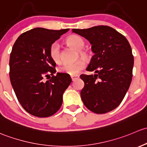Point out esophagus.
Wrapping results in <instances>:
<instances>
[{"instance_id": "34e87169", "label": "esophagus", "mask_w": 147, "mask_h": 147, "mask_svg": "<svg viewBox=\"0 0 147 147\" xmlns=\"http://www.w3.org/2000/svg\"><path fill=\"white\" fill-rule=\"evenodd\" d=\"M78 76H71V78L72 81H74V80L76 79V78H78Z\"/></svg>"}]
</instances>
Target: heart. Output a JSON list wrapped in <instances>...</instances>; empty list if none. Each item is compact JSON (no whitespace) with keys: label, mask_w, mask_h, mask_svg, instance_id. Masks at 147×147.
I'll return each mask as SVG.
<instances>
[{"label":"heart","mask_w":147,"mask_h":147,"mask_svg":"<svg viewBox=\"0 0 147 147\" xmlns=\"http://www.w3.org/2000/svg\"><path fill=\"white\" fill-rule=\"evenodd\" d=\"M66 44L71 47L78 51V54L81 58L86 59L88 58V54L82 50L84 48L85 42L81 37L71 35L66 39ZM49 55L53 61L59 63L61 61V51L59 45L54 42L49 48ZM85 67V63L82 60H78L74 63H65L59 67L58 70L62 73H66L71 76L77 75Z\"/></svg>","instance_id":"b5f03b06"}]
</instances>
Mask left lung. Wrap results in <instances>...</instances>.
Listing matches in <instances>:
<instances>
[{
  "mask_svg": "<svg viewBox=\"0 0 147 147\" xmlns=\"http://www.w3.org/2000/svg\"><path fill=\"white\" fill-rule=\"evenodd\" d=\"M72 32L88 40L94 53L86 70L95 74L80 76L84 82L83 102L97 114L108 113L121 103L131 84L134 57L129 42L105 25L73 29Z\"/></svg>",
  "mask_w": 147,
  "mask_h": 147,
  "instance_id": "8db88e82",
  "label": "left lung"
}]
</instances>
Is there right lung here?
I'll return each instance as SVG.
<instances>
[{"label":"right lung","instance_id":"add662e5","mask_svg":"<svg viewBox=\"0 0 147 147\" xmlns=\"http://www.w3.org/2000/svg\"><path fill=\"white\" fill-rule=\"evenodd\" d=\"M69 30L32 29L20 34L13 47L9 62L10 82L20 105L36 117H49L57 113L62 105L63 93L71 83L69 74L54 75L56 63L49 55L51 45ZM45 77L49 80L45 81Z\"/></svg>","mask_w":147,"mask_h":147}]
</instances>
